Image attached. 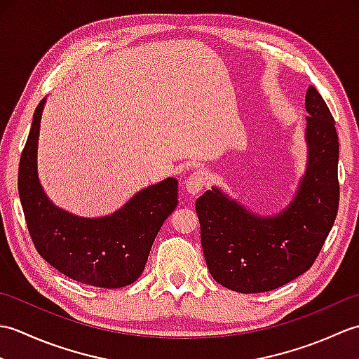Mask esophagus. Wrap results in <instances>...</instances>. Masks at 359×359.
Masks as SVG:
<instances>
[{
	"mask_svg": "<svg viewBox=\"0 0 359 359\" xmlns=\"http://www.w3.org/2000/svg\"><path fill=\"white\" fill-rule=\"evenodd\" d=\"M208 184V174L203 170H197L191 172L185 180V188L189 194H197L202 191V188Z\"/></svg>",
	"mask_w": 359,
	"mask_h": 359,
	"instance_id": "esophagus-1",
	"label": "esophagus"
}]
</instances>
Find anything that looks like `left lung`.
I'll use <instances>...</instances> for the list:
<instances>
[{
  "instance_id": "8db88e82",
  "label": "left lung",
  "mask_w": 359,
  "mask_h": 359,
  "mask_svg": "<svg viewBox=\"0 0 359 359\" xmlns=\"http://www.w3.org/2000/svg\"><path fill=\"white\" fill-rule=\"evenodd\" d=\"M307 170L296 196L274 216H257L219 188L196 202L202 248L216 282L239 293H262L306 273L321 251L339 205V143L334 120L309 86Z\"/></svg>"
}]
</instances>
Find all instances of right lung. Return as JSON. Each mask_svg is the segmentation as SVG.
Masks as SVG:
<instances>
[{
    "instance_id": "right-lung-1",
    "label": "right lung",
    "mask_w": 359,
    "mask_h": 359,
    "mask_svg": "<svg viewBox=\"0 0 359 359\" xmlns=\"http://www.w3.org/2000/svg\"><path fill=\"white\" fill-rule=\"evenodd\" d=\"M46 98L34 112L18 166V193L30 238L53 269L81 284L120 288L143 273L156 236L177 207V180L142 189L104 217H79L53 205L38 180L36 148Z\"/></svg>"
}]
</instances>
